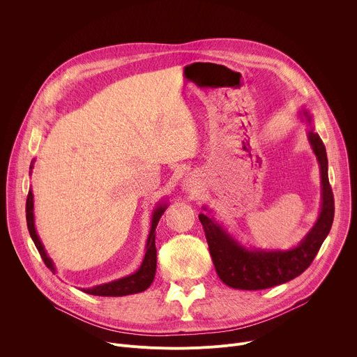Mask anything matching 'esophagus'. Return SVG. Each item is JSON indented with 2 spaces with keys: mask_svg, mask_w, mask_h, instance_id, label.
Instances as JSON below:
<instances>
[{
  "mask_svg": "<svg viewBox=\"0 0 357 357\" xmlns=\"http://www.w3.org/2000/svg\"><path fill=\"white\" fill-rule=\"evenodd\" d=\"M190 188H192V183H190V182H188V181H186V185H185V189H190Z\"/></svg>",
  "mask_w": 357,
  "mask_h": 357,
  "instance_id": "34e87169",
  "label": "esophagus"
}]
</instances>
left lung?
I'll use <instances>...</instances> for the list:
<instances>
[{"mask_svg":"<svg viewBox=\"0 0 357 357\" xmlns=\"http://www.w3.org/2000/svg\"><path fill=\"white\" fill-rule=\"evenodd\" d=\"M308 137L321 165L324 202L317 225L296 248L289 251H247L229 237L216 222L206 215H199L216 273L226 285L248 291L271 288L301 275L317 257L333 223L335 199L328 178L325 145L314 130L308 132Z\"/></svg>","mask_w":357,"mask_h":357,"instance_id":"obj_1","label":"left lung"}]
</instances>
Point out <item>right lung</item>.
Segmentation results:
<instances>
[{
  "mask_svg": "<svg viewBox=\"0 0 357 357\" xmlns=\"http://www.w3.org/2000/svg\"><path fill=\"white\" fill-rule=\"evenodd\" d=\"M32 168V165H31ZM167 206H160L155 213L154 218H152V225H151V231L148 236V241H146V251H145V257L144 261L139 267V270L126 278H121L119 281H113L105 285H98V287H93V288H87L83 289L86 294L90 295H98V296H123V295H130V294H137V292H142L145 291L152 281H154L155 277V271H157V248H155V229L157 225L161 219V216L164 215ZM33 196L32 192H28L26 196V206H25V212H26V225H28V230L29 234L40 254V257L45 263V266L50 270V271H55L52 260H50L46 252L43 250L42 243L39 241V237L35 231V225H33Z\"/></svg>",
  "mask_w": 357,
  "mask_h": 357,
  "instance_id": "add662e5",
  "label": "right lung"
}]
</instances>
